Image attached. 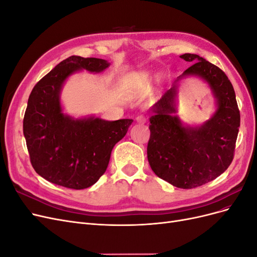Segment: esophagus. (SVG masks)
Wrapping results in <instances>:
<instances>
[{"label": "esophagus", "instance_id": "1", "mask_svg": "<svg viewBox=\"0 0 257 257\" xmlns=\"http://www.w3.org/2000/svg\"><path fill=\"white\" fill-rule=\"evenodd\" d=\"M146 118H145V115H143V114H141V115H137V118H136V122L137 123H141V124H145L146 123Z\"/></svg>", "mask_w": 257, "mask_h": 257}]
</instances>
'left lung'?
Here are the masks:
<instances>
[{"mask_svg":"<svg viewBox=\"0 0 257 257\" xmlns=\"http://www.w3.org/2000/svg\"><path fill=\"white\" fill-rule=\"evenodd\" d=\"M192 63L167 90L151 111L147 154L159 178L180 189H193L212 181L228 168L234 158L240 113L235 91L227 76L197 54L180 56ZM196 76L212 90L216 110L199 126L184 123L176 113L178 82Z\"/></svg>","mask_w":257,"mask_h":257,"instance_id":"left-lung-1","label":"left lung"}]
</instances>
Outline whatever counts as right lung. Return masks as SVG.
<instances>
[{
  "label": "right lung",
  "mask_w": 257,
  "mask_h": 257,
  "mask_svg": "<svg viewBox=\"0 0 257 257\" xmlns=\"http://www.w3.org/2000/svg\"><path fill=\"white\" fill-rule=\"evenodd\" d=\"M110 63L97 58L72 56L38 81L29 96L23 119L30 160L35 172L64 188L82 190L106 172L114 145L125 136L132 119L75 118L64 112L61 92L72 75L98 74Z\"/></svg>",
  "instance_id": "obj_1"
}]
</instances>
